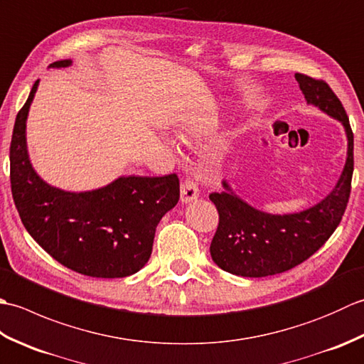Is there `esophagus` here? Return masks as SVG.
Segmentation results:
<instances>
[{
    "instance_id": "esophagus-1",
    "label": "esophagus",
    "mask_w": 364,
    "mask_h": 364,
    "mask_svg": "<svg viewBox=\"0 0 364 364\" xmlns=\"http://www.w3.org/2000/svg\"><path fill=\"white\" fill-rule=\"evenodd\" d=\"M180 194L183 203L192 202V200H196L198 197V184L194 180H191V178H186V180L181 183Z\"/></svg>"
}]
</instances>
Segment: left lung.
<instances>
[{
    "instance_id": "left-lung-1",
    "label": "left lung",
    "mask_w": 364,
    "mask_h": 364,
    "mask_svg": "<svg viewBox=\"0 0 364 364\" xmlns=\"http://www.w3.org/2000/svg\"><path fill=\"white\" fill-rule=\"evenodd\" d=\"M308 105L343 123L347 158L336 186L319 203L292 214H269L250 206L223 180V191L210 200L218 208L219 225L211 241V258L220 269L239 277H267L286 272L318 252L333 235L350 197L353 133L335 92L322 80L296 73Z\"/></svg>"
}]
</instances>
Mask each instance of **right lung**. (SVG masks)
I'll return each instance as SVG.
<instances>
[{
  "instance_id": "obj_1",
  "label": "right lung",
  "mask_w": 364,
  "mask_h": 364,
  "mask_svg": "<svg viewBox=\"0 0 364 364\" xmlns=\"http://www.w3.org/2000/svg\"><path fill=\"white\" fill-rule=\"evenodd\" d=\"M72 65L56 60L53 68ZM34 82L17 114L11 141V188L23 225L42 249L75 272L97 278L136 274L149 261L159 220L180 200V180L120 176L105 188L68 192L50 186L31 164L26 119Z\"/></svg>"
}]
</instances>
